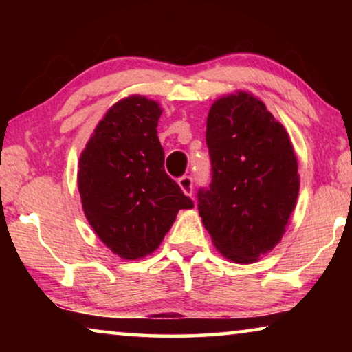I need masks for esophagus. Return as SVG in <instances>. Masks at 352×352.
<instances>
[{
  "instance_id": "34e87169",
  "label": "esophagus",
  "mask_w": 352,
  "mask_h": 352,
  "mask_svg": "<svg viewBox=\"0 0 352 352\" xmlns=\"http://www.w3.org/2000/svg\"><path fill=\"white\" fill-rule=\"evenodd\" d=\"M179 187L186 195L192 197V192H194V179L190 176H182L179 179Z\"/></svg>"
}]
</instances>
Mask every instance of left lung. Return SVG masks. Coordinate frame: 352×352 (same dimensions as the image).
Returning a JSON list of instances; mask_svg holds the SVG:
<instances>
[{
  "label": "left lung",
  "instance_id": "obj_1",
  "mask_svg": "<svg viewBox=\"0 0 352 352\" xmlns=\"http://www.w3.org/2000/svg\"><path fill=\"white\" fill-rule=\"evenodd\" d=\"M206 146L211 182L197 194L205 229L230 261H256L280 242L300 192L288 133L264 102L239 91L211 105Z\"/></svg>",
  "mask_w": 352,
  "mask_h": 352
}]
</instances>
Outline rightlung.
Here are the masks:
<instances>
[{"label": "right lung", "instance_id": "add662e5", "mask_svg": "<svg viewBox=\"0 0 352 352\" xmlns=\"http://www.w3.org/2000/svg\"><path fill=\"white\" fill-rule=\"evenodd\" d=\"M160 115L158 102L144 96L118 100L80 155L78 190L86 219L123 259L155 252L177 211L194 208L163 166Z\"/></svg>", "mask_w": 352, "mask_h": 352}]
</instances>
